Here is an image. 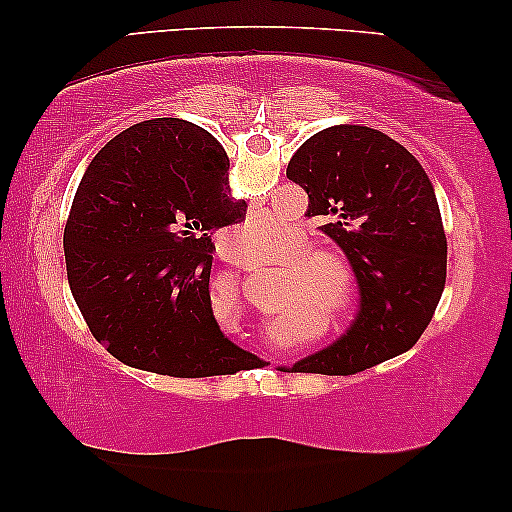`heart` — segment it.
Here are the masks:
<instances>
[{"label":"heart","mask_w":512,"mask_h":512,"mask_svg":"<svg viewBox=\"0 0 512 512\" xmlns=\"http://www.w3.org/2000/svg\"><path fill=\"white\" fill-rule=\"evenodd\" d=\"M237 237H242V240L247 242V249H256V242L265 244V242L279 237V226L272 216H256L249 226H244L240 230V235ZM300 247H303V244H300ZM300 270H305V272H296V277H293V286L300 291H317L326 286V277L319 275V272H310V270L338 272V275L342 277V286L338 291H333V296H328V303H331V307H333L340 331L352 328L356 317H359V303H356L352 282H349L347 265L342 263L340 258H335L331 254H312V256H305L303 261H300Z\"/></svg>","instance_id":"obj_1"}]
</instances>
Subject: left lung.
I'll list each match as a JSON object with an SVG mask.
<instances>
[{"instance_id":"8db88e82","label":"left lung","mask_w":512,"mask_h":512,"mask_svg":"<svg viewBox=\"0 0 512 512\" xmlns=\"http://www.w3.org/2000/svg\"><path fill=\"white\" fill-rule=\"evenodd\" d=\"M286 177L307 193L352 263L361 312L347 335L293 370L354 375L408 352L426 331L447 277V240L429 174L366 125H333L293 153Z\"/></svg>"}]
</instances>
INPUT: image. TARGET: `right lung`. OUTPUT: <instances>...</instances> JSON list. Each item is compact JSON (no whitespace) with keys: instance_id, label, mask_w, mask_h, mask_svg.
<instances>
[{"instance_id":"obj_1","label":"right lung","mask_w":512,"mask_h":512,"mask_svg":"<svg viewBox=\"0 0 512 512\" xmlns=\"http://www.w3.org/2000/svg\"><path fill=\"white\" fill-rule=\"evenodd\" d=\"M223 146L181 118H151L90 160L65 226L72 296L100 345L170 377L235 375L261 359L221 333L209 300L212 233L247 216Z\"/></svg>"}]
</instances>
